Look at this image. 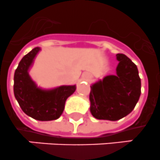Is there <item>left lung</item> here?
I'll use <instances>...</instances> for the list:
<instances>
[{
	"label": "left lung",
	"mask_w": 160,
	"mask_h": 160,
	"mask_svg": "<svg viewBox=\"0 0 160 160\" xmlns=\"http://www.w3.org/2000/svg\"><path fill=\"white\" fill-rule=\"evenodd\" d=\"M116 74L107 76L91 86V113L96 119L116 121L132 112L141 94V80L136 65L118 53Z\"/></svg>",
	"instance_id": "8db88e82"
}]
</instances>
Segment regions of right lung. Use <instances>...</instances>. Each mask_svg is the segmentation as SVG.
<instances>
[{"mask_svg":"<svg viewBox=\"0 0 160 160\" xmlns=\"http://www.w3.org/2000/svg\"><path fill=\"white\" fill-rule=\"evenodd\" d=\"M33 48L24 56L14 73V96L23 112L41 121L57 119L64 112L65 101L76 91V85L60 86L52 90L37 87L28 75V68L40 51Z\"/></svg>","mask_w":160,"mask_h":160,"instance_id":"obj_1","label":"right lung"}]
</instances>
